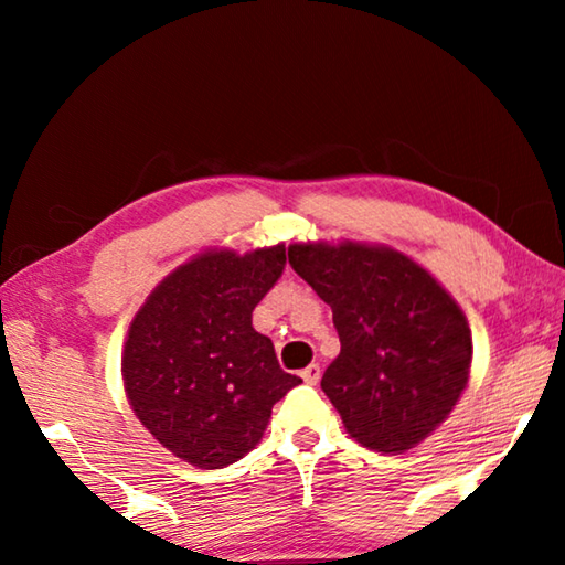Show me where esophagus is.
Segmentation results:
<instances>
[{
  "label": "esophagus",
  "mask_w": 565,
  "mask_h": 565,
  "mask_svg": "<svg viewBox=\"0 0 565 565\" xmlns=\"http://www.w3.org/2000/svg\"><path fill=\"white\" fill-rule=\"evenodd\" d=\"M301 379H303L309 386H317L319 379H321V366H319V363H311V366H306V369L301 371Z\"/></svg>",
  "instance_id": "34e87169"
}]
</instances>
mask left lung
Listing matches in <instances>:
<instances>
[{
    "instance_id": "8db88e82",
    "label": "left lung",
    "mask_w": 565,
    "mask_h": 565,
    "mask_svg": "<svg viewBox=\"0 0 565 565\" xmlns=\"http://www.w3.org/2000/svg\"><path fill=\"white\" fill-rule=\"evenodd\" d=\"M289 264L333 311L341 353L321 388L361 446L404 454L436 431L471 371V329L451 294L391 246L291 244Z\"/></svg>"
}]
</instances>
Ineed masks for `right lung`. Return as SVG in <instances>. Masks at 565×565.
I'll return each mask as SVG.
<instances>
[{"label": "right lung", "instance_id": "obj_1", "mask_svg": "<svg viewBox=\"0 0 565 565\" xmlns=\"http://www.w3.org/2000/svg\"><path fill=\"white\" fill-rule=\"evenodd\" d=\"M284 264V244L244 256L212 248L171 271L131 321L121 356L129 404L191 466L244 458L262 441L276 401L301 384L252 327Z\"/></svg>", "mask_w": 565, "mask_h": 565}]
</instances>
